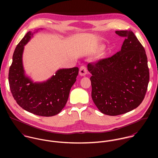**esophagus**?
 Returning a JSON list of instances; mask_svg holds the SVG:
<instances>
[{
    "label": "esophagus",
    "mask_w": 158,
    "mask_h": 158,
    "mask_svg": "<svg viewBox=\"0 0 158 158\" xmlns=\"http://www.w3.org/2000/svg\"><path fill=\"white\" fill-rule=\"evenodd\" d=\"M87 73V70L86 67L84 65H82L80 67V69H79V75L81 76H84L86 75V74Z\"/></svg>",
    "instance_id": "obj_1"
}]
</instances>
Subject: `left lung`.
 Listing matches in <instances>:
<instances>
[{"label": "left lung", "mask_w": 158, "mask_h": 158, "mask_svg": "<svg viewBox=\"0 0 158 158\" xmlns=\"http://www.w3.org/2000/svg\"><path fill=\"white\" fill-rule=\"evenodd\" d=\"M124 37L121 49L110 57L89 63L92 99L102 113L125 114L143 101L149 80L148 58L142 44L130 30L115 32Z\"/></svg>", "instance_id": "1"}]
</instances>
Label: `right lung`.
<instances>
[{
  "label": "right lung",
  "instance_id": "right-lung-1",
  "mask_svg": "<svg viewBox=\"0 0 158 158\" xmlns=\"http://www.w3.org/2000/svg\"><path fill=\"white\" fill-rule=\"evenodd\" d=\"M39 30L42 29L28 32L18 44L9 69V82L14 99L22 109L37 116L49 117L59 114L65 106L79 68L60 69L46 81L34 82L26 74L22 56L24 46Z\"/></svg>",
  "mask_w": 158,
  "mask_h": 158
}]
</instances>
